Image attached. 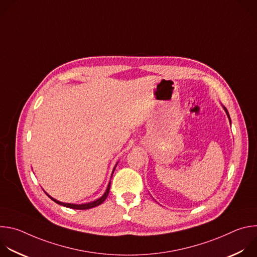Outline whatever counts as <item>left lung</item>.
<instances>
[{"label":"left lung","mask_w":257,"mask_h":257,"mask_svg":"<svg viewBox=\"0 0 257 257\" xmlns=\"http://www.w3.org/2000/svg\"><path fill=\"white\" fill-rule=\"evenodd\" d=\"M225 108V111H226V113H227V115H228V117H229V119H230V116H229V113H228V111H227V108L226 107H224ZM230 122H231V119H230Z\"/></svg>","instance_id":"8db88e82"}]
</instances>
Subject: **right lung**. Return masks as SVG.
Masks as SVG:
<instances>
[{"label": "right lung", "instance_id": "1", "mask_svg": "<svg viewBox=\"0 0 257 257\" xmlns=\"http://www.w3.org/2000/svg\"><path fill=\"white\" fill-rule=\"evenodd\" d=\"M114 171H115V169H114ZM114 171H113V173H114ZM109 187H111V182L108 183L107 188H106V190H105L104 194H103L100 198H98L97 200H95V201H93V202L85 203V204H71V203H64V202H60V201H58V200L54 199V198H53V197H51L50 195H48V196H49L52 200H54L56 203H58V204H60V205H63V206H66V207H69V208H73V209H89V208H92V207H95V206H97V205L101 204V203L105 200V198L107 197L108 192H109Z\"/></svg>", "mask_w": 257, "mask_h": 257}]
</instances>
